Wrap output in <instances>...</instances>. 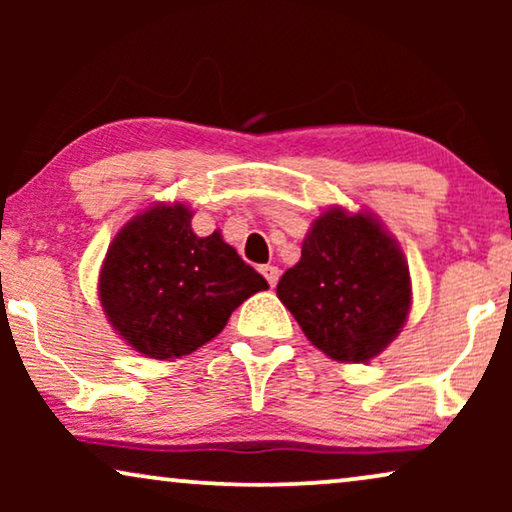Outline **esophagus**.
<instances>
[{"instance_id":"esophagus-1","label":"esophagus","mask_w":512,"mask_h":512,"mask_svg":"<svg viewBox=\"0 0 512 512\" xmlns=\"http://www.w3.org/2000/svg\"><path fill=\"white\" fill-rule=\"evenodd\" d=\"M261 275L268 279L270 286H277V282H279V268H277V265H263Z\"/></svg>"}]
</instances>
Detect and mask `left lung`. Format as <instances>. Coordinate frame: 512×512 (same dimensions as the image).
<instances>
[{
  "instance_id": "left-lung-1",
  "label": "left lung",
  "mask_w": 512,
  "mask_h": 512,
  "mask_svg": "<svg viewBox=\"0 0 512 512\" xmlns=\"http://www.w3.org/2000/svg\"><path fill=\"white\" fill-rule=\"evenodd\" d=\"M277 296L314 347L335 361L366 363L408 319L410 270L375 216L333 207L314 219Z\"/></svg>"
}]
</instances>
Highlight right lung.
<instances>
[{
    "label": "right lung",
    "mask_w": 512,
    "mask_h": 512,
    "mask_svg": "<svg viewBox=\"0 0 512 512\" xmlns=\"http://www.w3.org/2000/svg\"><path fill=\"white\" fill-rule=\"evenodd\" d=\"M181 202L132 216L109 244L100 303L114 331L158 361L179 359L216 338L230 314L268 282L223 242L198 237Z\"/></svg>",
    "instance_id": "obj_1"
}]
</instances>
